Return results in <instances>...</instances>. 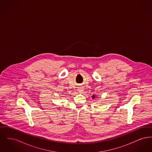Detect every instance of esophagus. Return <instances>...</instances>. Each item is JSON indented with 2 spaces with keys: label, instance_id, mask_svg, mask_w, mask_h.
<instances>
[{
  "label": "esophagus",
  "instance_id": "obj_1",
  "mask_svg": "<svg viewBox=\"0 0 152 152\" xmlns=\"http://www.w3.org/2000/svg\"><path fill=\"white\" fill-rule=\"evenodd\" d=\"M78 91H79V92H82L84 90H83V88L80 87L79 88V89H78Z\"/></svg>",
  "mask_w": 152,
  "mask_h": 152
}]
</instances>
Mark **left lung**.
<instances>
[{
  "label": "left lung",
  "mask_w": 152,
  "mask_h": 152,
  "mask_svg": "<svg viewBox=\"0 0 152 152\" xmlns=\"http://www.w3.org/2000/svg\"><path fill=\"white\" fill-rule=\"evenodd\" d=\"M92 97L94 99L96 97V95H94H94L92 96Z\"/></svg>",
  "instance_id": "left-lung-1"
}]
</instances>
